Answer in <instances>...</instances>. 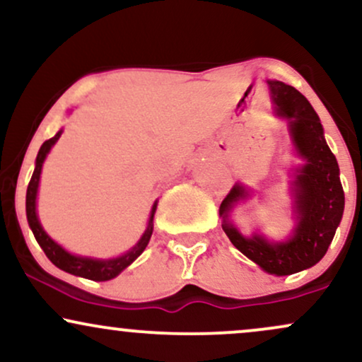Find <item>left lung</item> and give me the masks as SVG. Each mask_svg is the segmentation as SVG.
I'll return each instance as SVG.
<instances>
[{"mask_svg":"<svg viewBox=\"0 0 362 362\" xmlns=\"http://www.w3.org/2000/svg\"><path fill=\"white\" fill-rule=\"evenodd\" d=\"M277 114L288 119L291 138L305 165L296 170L291 190L294 195L296 228L286 242H269L264 236H243L230 223L235 204L248 197L242 184L233 185L219 206L223 230L230 242L265 272L276 276L305 271L323 259L344 214V189L339 163L328 148L323 127L311 103L294 86L267 81Z\"/></svg>","mask_w":362,"mask_h":362,"instance_id":"8db88e82","label":"left lung"}]
</instances>
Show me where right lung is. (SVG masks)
<instances>
[{
  "label": "right lung",
  "instance_id": "obj_1",
  "mask_svg": "<svg viewBox=\"0 0 362 362\" xmlns=\"http://www.w3.org/2000/svg\"><path fill=\"white\" fill-rule=\"evenodd\" d=\"M62 129L57 132L56 136L51 139H47L45 143L40 146L39 155H37L35 160V170L32 173L30 182H28L27 187V219H28V226H30L32 233H34L37 243L40 245L47 259L52 262L56 267H59L61 271L73 274V276H80L85 277V279H91V281H109L114 279L115 276H119L124 269L129 267L141 253L144 252V248L148 247L149 238L153 235V218H155V211H156V204H153L151 209V216H149V223L144 235L141 236V240L131 250L124 253V255L115 257V259H90V257H81V255H73V253L66 252L61 245H57L54 240L44 231V228L40 226L39 218H37V190H39V180H40V172H42V165L47 153L51 151V148L56 144V141L61 138Z\"/></svg>",
  "mask_w": 362,
  "mask_h": 362
}]
</instances>
